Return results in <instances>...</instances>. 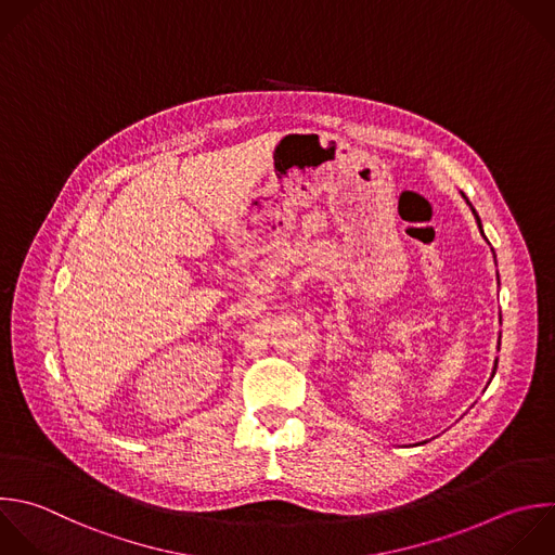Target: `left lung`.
Here are the masks:
<instances>
[{
	"label": "left lung",
	"instance_id": "1",
	"mask_svg": "<svg viewBox=\"0 0 555 555\" xmlns=\"http://www.w3.org/2000/svg\"><path fill=\"white\" fill-rule=\"evenodd\" d=\"M462 197L466 199V195H464V193H462ZM466 204H468V199H466ZM468 206H470V204H468ZM470 210H473V215H475V221H477V225H479V232H481V221H479V217H477V212H475V208H473V206H470ZM481 236H483V232H481ZM496 278H499V275H496ZM494 371H496V360H494V369H492V375H494Z\"/></svg>",
	"mask_w": 555,
	"mask_h": 555
}]
</instances>
